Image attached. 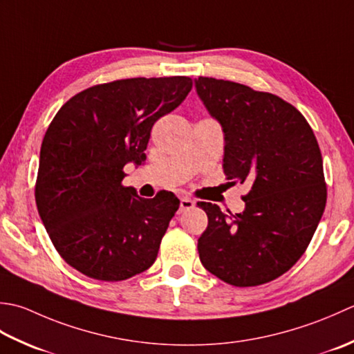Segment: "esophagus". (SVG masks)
<instances>
[{
    "mask_svg": "<svg viewBox=\"0 0 354 354\" xmlns=\"http://www.w3.org/2000/svg\"><path fill=\"white\" fill-rule=\"evenodd\" d=\"M194 206H196V203H194V200L187 198V197H183L182 200H180V209H178V212L182 214V212L189 211V209H192Z\"/></svg>",
    "mask_w": 354,
    "mask_h": 354,
    "instance_id": "obj_1",
    "label": "esophagus"
}]
</instances>
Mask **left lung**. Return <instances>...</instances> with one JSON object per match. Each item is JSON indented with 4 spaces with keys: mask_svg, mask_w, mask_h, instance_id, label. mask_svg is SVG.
Returning <instances> with one entry per match:
<instances>
[{
    "mask_svg": "<svg viewBox=\"0 0 354 354\" xmlns=\"http://www.w3.org/2000/svg\"><path fill=\"white\" fill-rule=\"evenodd\" d=\"M194 82L225 134L227 180L250 186L240 214L198 201L207 215L200 261L230 286L269 283L302 257L326 209L318 140L297 108L275 95L214 77Z\"/></svg>",
    "mask_w": 354,
    "mask_h": 354,
    "instance_id": "8db88e82",
    "label": "left lung"
}]
</instances>
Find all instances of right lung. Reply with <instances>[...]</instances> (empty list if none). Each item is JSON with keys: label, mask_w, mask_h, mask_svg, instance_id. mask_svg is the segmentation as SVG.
<instances>
[{"label": "right lung", "mask_w": 354, "mask_h": 354, "mask_svg": "<svg viewBox=\"0 0 354 354\" xmlns=\"http://www.w3.org/2000/svg\"><path fill=\"white\" fill-rule=\"evenodd\" d=\"M186 76L133 77L90 86L67 100L41 145L35 198L59 255L84 275L122 281L156 261L180 200L125 187L124 167L147 160L151 128L183 102Z\"/></svg>", "instance_id": "add662e5"}]
</instances>
